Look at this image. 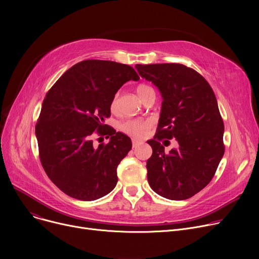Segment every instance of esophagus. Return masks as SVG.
Here are the masks:
<instances>
[{"label": "esophagus", "instance_id": "obj_1", "mask_svg": "<svg viewBox=\"0 0 259 259\" xmlns=\"http://www.w3.org/2000/svg\"><path fill=\"white\" fill-rule=\"evenodd\" d=\"M142 144H144L143 141H140V140H137V139H133V140H132V146H133V148H138V147L141 146Z\"/></svg>", "mask_w": 259, "mask_h": 259}]
</instances>
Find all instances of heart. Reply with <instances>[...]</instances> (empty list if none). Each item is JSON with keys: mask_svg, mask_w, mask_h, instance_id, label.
<instances>
[{"mask_svg": "<svg viewBox=\"0 0 259 259\" xmlns=\"http://www.w3.org/2000/svg\"><path fill=\"white\" fill-rule=\"evenodd\" d=\"M150 90H152V89L149 87L148 85H146V84H141L137 88V92H138L141 100H142V98L144 97V95L148 91H150ZM117 106H118V98H117V95H115V97H113V99H112V101L110 103L111 111H115L116 109H117ZM150 126H151L150 120L128 119V120H125L124 122H121V125H120L119 128H120V130L122 132L131 135V137L140 138V137H143V135L146 132V130Z\"/></svg>", "mask_w": 259, "mask_h": 259, "instance_id": "obj_1", "label": "heart"}]
</instances>
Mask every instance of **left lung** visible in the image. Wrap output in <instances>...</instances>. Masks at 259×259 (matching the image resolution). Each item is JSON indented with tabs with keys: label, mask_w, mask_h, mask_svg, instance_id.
<instances>
[{
	"label": "left lung",
	"mask_w": 259,
	"mask_h": 259,
	"mask_svg": "<svg viewBox=\"0 0 259 259\" xmlns=\"http://www.w3.org/2000/svg\"><path fill=\"white\" fill-rule=\"evenodd\" d=\"M135 68L162 98L157 132L147 142L152 147L147 160L149 185L171 200L192 197L211 182L225 153L224 121L215 94L198 72L182 64ZM173 137L179 146L166 154L159 141Z\"/></svg>",
	"instance_id": "left-lung-1"
}]
</instances>
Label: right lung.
<instances>
[{
  "mask_svg": "<svg viewBox=\"0 0 259 259\" xmlns=\"http://www.w3.org/2000/svg\"><path fill=\"white\" fill-rule=\"evenodd\" d=\"M131 79L140 76L129 65L86 60L69 68L47 92L35 137L46 174L65 194L90 201L115 188L116 168L132 143L113 128L104 131V121L115 93ZM95 130L109 134L108 144L93 145Z\"/></svg>",
  "mask_w": 259,
  "mask_h": 259,
  "instance_id": "obj_1",
  "label": "right lung"
}]
</instances>
